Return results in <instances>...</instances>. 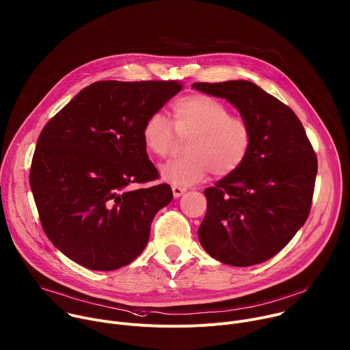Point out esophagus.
I'll return each mask as SVG.
<instances>
[{"mask_svg":"<svg viewBox=\"0 0 350 350\" xmlns=\"http://www.w3.org/2000/svg\"><path fill=\"white\" fill-rule=\"evenodd\" d=\"M172 189H173V195H174V198H180V196L187 191L185 188L178 187V185H173V187H172Z\"/></svg>","mask_w":350,"mask_h":350,"instance_id":"esophagus-1","label":"esophagus"}]
</instances>
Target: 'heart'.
Listing matches in <instances>:
<instances>
[{"instance_id":"b5f03b06","label":"heart","mask_w":350,"mask_h":350,"mask_svg":"<svg viewBox=\"0 0 350 350\" xmlns=\"http://www.w3.org/2000/svg\"><path fill=\"white\" fill-rule=\"evenodd\" d=\"M174 127L161 113L145 120L141 137L145 148L155 157H169L187 139V155L161 166V177L178 187L202 181L211 172L227 176L246 159L252 142L249 124L231 116L219 99L192 94L183 96L173 105Z\"/></svg>"}]
</instances>
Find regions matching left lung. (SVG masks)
<instances>
[{"label":"left lung","mask_w":350,"mask_h":350,"mask_svg":"<svg viewBox=\"0 0 350 350\" xmlns=\"http://www.w3.org/2000/svg\"><path fill=\"white\" fill-rule=\"evenodd\" d=\"M234 105L252 131L245 162L206 188L198 237L216 260L246 267L277 255L308 220L317 158L291 108L246 80L193 83Z\"/></svg>","instance_id":"left-lung-1"}]
</instances>
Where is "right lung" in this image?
Masks as SVG:
<instances>
[{
    "label": "right lung",
    "mask_w": 350,
    "mask_h": 350,
    "mask_svg": "<svg viewBox=\"0 0 350 350\" xmlns=\"http://www.w3.org/2000/svg\"><path fill=\"white\" fill-rule=\"evenodd\" d=\"M181 90L177 81H96L42 129L30 187L46 237L73 262L111 271L145 249L173 192L167 184L130 188L158 178L141 130Z\"/></svg>",
    "instance_id": "obj_1"
}]
</instances>
